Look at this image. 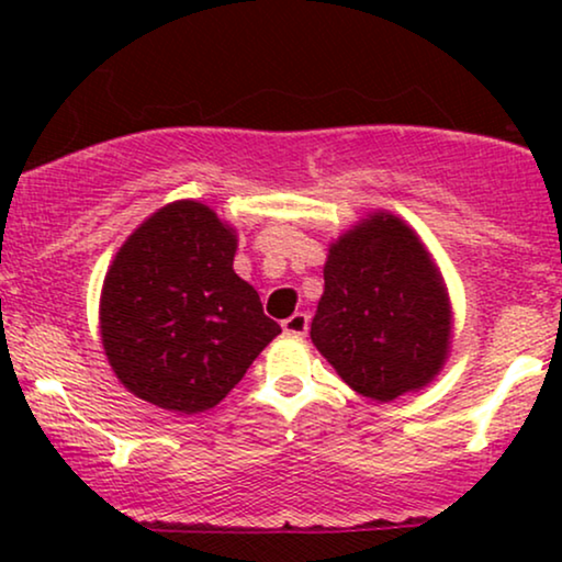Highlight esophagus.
I'll use <instances>...</instances> for the list:
<instances>
[{"mask_svg":"<svg viewBox=\"0 0 562 562\" xmlns=\"http://www.w3.org/2000/svg\"><path fill=\"white\" fill-rule=\"evenodd\" d=\"M310 329V314L294 312L289 319H283V333L291 337H304Z\"/></svg>","mask_w":562,"mask_h":562,"instance_id":"34e87169","label":"esophagus"}]
</instances>
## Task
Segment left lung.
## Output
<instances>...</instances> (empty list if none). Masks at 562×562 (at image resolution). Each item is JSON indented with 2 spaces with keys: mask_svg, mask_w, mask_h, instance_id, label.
I'll return each instance as SVG.
<instances>
[{
  "mask_svg": "<svg viewBox=\"0 0 562 562\" xmlns=\"http://www.w3.org/2000/svg\"><path fill=\"white\" fill-rule=\"evenodd\" d=\"M312 342L373 402H394L440 373L450 352L448 289L406 222L373 212L329 245Z\"/></svg>",
  "mask_w": 562,
  "mask_h": 562,
  "instance_id": "8db88e82",
  "label": "left lung"
}]
</instances>
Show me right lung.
Returning <instances> with one entry per match:
<instances>
[{
  "label": "right lung",
  "instance_id": "obj_1",
  "mask_svg": "<svg viewBox=\"0 0 562 562\" xmlns=\"http://www.w3.org/2000/svg\"><path fill=\"white\" fill-rule=\"evenodd\" d=\"M235 229L181 199L150 214L106 271L99 322L125 389L168 412L220 404L281 333L233 271Z\"/></svg>",
  "mask_w": 562,
  "mask_h": 562
}]
</instances>
